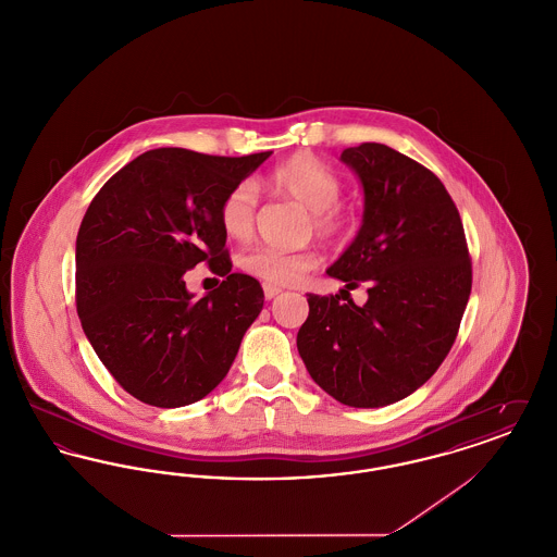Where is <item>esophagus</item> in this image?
<instances>
[{
    "label": "esophagus",
    "mask_w": 557,
    "mask_h": 557,
    "mask_svg": "<svg viewBox=\"0 0 557 557\" xmlns=\"http://www.w3.org/2000/svg\"><path fill=\"white\" fill-rule=\"evenodd\" d=\"M263 292H265L267 300H271V298H275L277 294H282V288H277V286H271V284H263Z\"/></svg>",
    "instance_id": "1"
}]
</instances>
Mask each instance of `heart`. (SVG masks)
Returning <instances> with one entry per match:
<instances>
[{
    "label": "heart",
    "instance_id": "obj_1",
    "mask_svg": "<svg viewBox=\"0 0 557 557\" xmlns=\"http://www.w3.org/2000/svg\"><path fill=\"white\" fill-rule=\"evenodd\" d=\"M267 184L311 212V225L319 238L341 242L348 234L352 216L343 205H338L343 182L323 160L309 152H298L275 166L269 173ZM255 216L257 187L250 182L236 184L219 205V223L230 238H250ZM239 265L246 273L271 286H294L318 265V255L313 250L284 252L271 246H257L242 255Z\"/></svg>",
    "mask_w": 557,
    "mask_h": 557
}]
</instances>
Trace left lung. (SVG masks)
Here are the masks:
<instances>
[{"instance_id": "1", "label": "left lung", "mask_w": 557, "mask_h": 557, "mask_svg": "<svg viewBox=\"0 0 557 557\" xmlns=\"http://www.w3.org/2000/svg\"><path fill=\"white\" fill-rule=\"evenodd\" d=\"M366 196L363 223L327 275L352 298L307 294L296 336L311 377L348 407H384L416 393L455 343L472 290L461 216L441 180L384 144L346 148Z\"/></svg>"}]
</instances>
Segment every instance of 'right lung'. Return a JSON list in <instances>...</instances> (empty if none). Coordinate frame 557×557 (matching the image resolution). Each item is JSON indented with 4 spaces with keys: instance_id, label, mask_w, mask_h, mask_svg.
I'll return each instance as SVG.
<instances>
[{
    "instance_id": "add662e5",
    "label": "right lung",
    "mask_w": 557,
    "mask_h": 557,
    "mask_svg": "<svg viewBox=\"0 0 557 557\" xmlns=\"http://www.w3.org/2000/svg\"><path fill=\"white\" fill-rule=\"evenodd\" d=\"M269 157L148 150L85 212L75 257L81 325L137 400L171 409L207 397L259 318L265 294L255 277L232 273L219 205ZM198 262L226 280L196 301L183 275Z\"/></svg>"
}]
</instances>
